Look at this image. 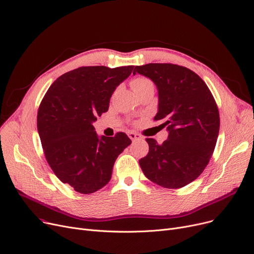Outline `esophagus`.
I'll return each mask as SVG.
<instances>
[{
    "label": "esophagus",
    "instance_id": "1",
    "mask_svg": "<svg viewBox=\"0 0 254 254\" xmlns=\"http://www.w3.org/2000/svg\"><path fill=\"white\" fill-rule=\"evenodd\" d=\"M128 137L130 140H141L142 137L140 134H137V133H134V131H129L128 133Z\"/></svg>",
    "mask_w": 254,
    "mask_h": 254
}]
</instances>
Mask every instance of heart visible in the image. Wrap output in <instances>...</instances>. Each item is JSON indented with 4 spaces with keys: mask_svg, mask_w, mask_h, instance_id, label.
Segmentation results:
<instances>
[{
    "mask_svg": "<svg viewBox=\"0 0 254 254\" xmlns=\"http://www.w3.org/2000/svg\"><path fill=\"white\" fill-rule=\"evenodd\" d=\"M130 86H131V88H133L134 92H137L145 87L153 86V84L149 79L144 78V76H138V78H135L131 80Z\"/></svg>",
    "mask_w": 254,
    "mask_h": 254,
    "instance_id": "obj_1",
    "label": "heart"
}]
</instances>
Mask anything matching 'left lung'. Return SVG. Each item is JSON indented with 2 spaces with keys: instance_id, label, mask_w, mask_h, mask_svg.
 <instances>
[{
  "instance_id": "8db88e82",
  "label": "left lung",
  "mask_w": 254,
  "mask_h": 254,
  "mask_svg": "<svg viewBox=\"0 0 254 254\" xmlns=\"http://www.w3.org/2000/svg\"><path fill=\"white\" fill-rule=\"evenodd\" d=\"M158 88L154 120L163 119L168 138H147V156L139 160L146 178L164 188L179 189L199 176L211 159L220 128L217 104L208 87L191 69L170 63L136 66Z\"/></svg>"
}]
</instances>
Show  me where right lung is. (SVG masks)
<instances>
[{
	"instance_id": "add662e5",
	"label": "right lung",
	"mask_w": 254,
	"mask_h": 254,
	"mask_svg": "<svg viewBox=\"0 0 254 254\" xmlns=\"http://www.w3.org/2000/svg\"><path fill=\"white\" fill-rule=\"evenodd\" d=\"M134 66H83L55 81L39 106L37 129L54 173L74 191L90 194L112 176L114 163L131 141L125 133L98 137L92 124L109 109L116 87Z\"/></svg>"
}]
</instances>
